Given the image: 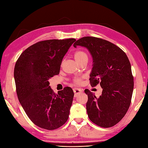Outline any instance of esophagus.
Masks as SVG:
<instances>
[{
	"mask_svg": "<svg viewBox=\"0 0 148 148\" xmlns=\"http://www.w3.org/2000/svg\"><path fill=\"white\" fill-rule=\"evenodd\" d=\"M73 92L75 93V97H77L78 95H79L80 93L82 92V90L78 88H74L73 89Z\"/></svg>",
	"mask_w": 148,
	"mask_h": 148,
	"instance_id": "obj_1",
	"label": "esophagus"
}]
</instances>
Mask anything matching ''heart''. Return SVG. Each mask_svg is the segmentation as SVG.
I'll list each match as a JSON object with an SVG mask.
<instances>
[{"label":"heart","mask_w":148,"mask_h":148,"mask_svg":"<svg viewBox=\"0 0 148 148\" xmlns=\"http://www.w3.org/2000/svg\"><path fill=\"white\" fill-rule=\"evenodd\" d=\"M74 59L79 64L83 63L84 62H88V53L83 50L77 51L74 53ZM82 78H76L74 79V83L77 84L82 83Z\"/></svg>","instance_id":"1"}]
</instances>
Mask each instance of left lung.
Instances as JSON below:
<instances>
[{"label":"left lung","mask_w":148,"mask_h":148,"mask_svg":"<svg viewBox=\"0 0 148 148\" xmlns=\"http://www.w3.org/2000/svg\"><path fill=\"white\" fill-rule=\"evenodd\" d=\"M77 46L87 48L92 56L91 86L100 83L102 88L99 97L88 89L84 90L89 119L101 127H113L123 119L131 104L134 82L128 58L120 47L101 38L83 37L74 43V47Z\"/></svg>","instance_id":"left-lung-1"}]
</instances>
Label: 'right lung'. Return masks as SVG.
Instances as JSON below:
<instances>
[{
	"mask_svg": "<svg viewBox=\"0 0 148 148\" xmlns=\"http://www.w3.org/2000/svg\"><path fill=\"white\" fill-rule=\"evenodd\" d=\"M75 39L39 41L21 53L14 78L18 98L26 115L40 128L53 130L69 119L74 92L70 87L56 94L49 79L59 74L64 56Z\"/></svg>",
	"mask_w": 148,
	"mask_h": 148,
	"instance_id": "add662e5",
	"label": "right lung"
}]
</instances>
